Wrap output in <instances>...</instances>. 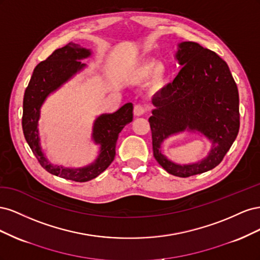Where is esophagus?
Returning <instances> with one entry per match:
<instances>
[{
  "label": "esophagus",
  "instance_id": "esophagus-1",
  "mask_svg": "<svg viewBox=\"0 0 260 260\" xmlns=\"http://www.w3.org/2000/svg\"><path fill=\"white\" fill-rule=\"evenodd\" d=\"M133 113H135V116H142L144 113H145V108L142 106V105H136L135 106V109H133Z\"/></svg>",
  "mask_w": 260,
  "mask_h": 260
}]
</instances>
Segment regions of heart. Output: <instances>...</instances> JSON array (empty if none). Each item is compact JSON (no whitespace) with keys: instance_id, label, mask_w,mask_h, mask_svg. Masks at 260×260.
Segmentation results:
<instances>
[{"instance_id":"b5f03b06","label":"heart","mask_w":260,"mask_h":260,"mask_svg":"<svg viewBox=\"0 0 260 260\" xmlns=\"http://www.w3.org/2000/svg\"><path fill=\"white\" fill-rule=\"evenodd\" d=\"M152 76L155 85H161L168 76V69L161 62H157L153 59H147L133 70L132 78L136 81H143Z\"/></svg>"}]
</instances>
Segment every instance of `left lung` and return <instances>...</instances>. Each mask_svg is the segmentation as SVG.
<instances>
[{"label": "left lung", "mask_w": 260, "mask_h": 260, "mask_svg": "<svg viewBox=\"0 0 260 260\" xmlns=\"http://www.w3.org/2000/svg\"><path fill=\"white\" fill-rule=\"evenodd\" d=\"M175 57L182 68L174 81L153 96L155 108L148 121L157 162L168 174L186 178L218 166L237 139L239 91L226 62L199 43H179ZM185 131L206 137L212 146L203 160L178 164L160 148L165 140Z\"/></svg>", "instance_id": "8db88e82"}]
</instances>
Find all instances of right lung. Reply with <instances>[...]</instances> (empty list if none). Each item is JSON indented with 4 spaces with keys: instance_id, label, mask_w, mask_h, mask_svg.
<instances>
[{
    "instance_id": "1",
    "label": "right lung",
    "mask_w": 260,
    "mask_h": 260,
    "mask_svg": "<svg viewBox=\"0 0 260 260\" xmlns=\"http://www.w3.org/2000/svg\"><path fill=\"white\" fill-rule=\"evenodd\" d=\"M91 55V50L72 42L64 48L55 50L48 58L37 65L23 95L22 131L31 151L50 174L76 182H86L107 169L115 158L118 136L124 125L133 119L132 103L124 104L113 114L98 116L93 122L91 139L94 144L100 146L99 155L93 162L84 167L73 168L54 165L45 157L39 132L41 107L52 93L82 72L86 65L82 64L81 60Z\"/></svg>"
}]
</instances>
